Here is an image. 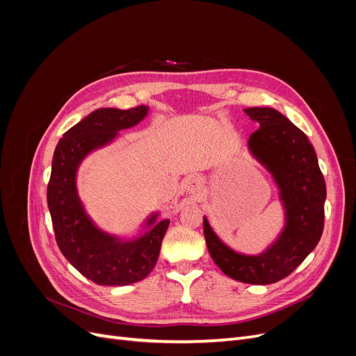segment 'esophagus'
Instances as JSON below:
<instances>
[{
  "label": "esophagus",
  "instance_id": "esophagus-1",
  "mask_svg": "<svg viewBox=\"0 0 356 356\" xmlns=\"http://www.w3.org/2000/svg\"><path fill=\"white\" fill-rule=\"evenodd\" d=\"M203 188V179L199 175H191L186 179V190L191 195H196Z\"/></svg>",
  "mask_w": 356,
  "mask_h": 356
}]
</instances>
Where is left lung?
Here are the masks:
<instances>
[{
  "label": "left lung",
  "instance_id": "1",
  "mask_svg": "<svg viewBox=\"0 0 356 356\" xmlns=\"http://www.w3.org/2000/svg\"><path fill=\"white\" fill-rule=\"evenodd\" d=\"M260 129L248 147L273 175L285 208V227L277 241L260 255H243L222 243L203 217L208 251L222 273L234 281L267 285L293 273L315 250L324 230L325 179L314 147L305 132L273 108L243 110Z\"/></svg>",
  "mask_w": 356,
  "mask_h": 356
}]
</instances>
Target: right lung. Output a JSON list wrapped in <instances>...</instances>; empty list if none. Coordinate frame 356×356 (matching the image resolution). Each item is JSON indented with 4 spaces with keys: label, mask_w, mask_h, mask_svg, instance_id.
<instances>
[{
    "label": "right lung",
    "mask_w": 356,
    "mask_h": 356,
    "mask_svg": "<svg viewBox=\"0 0 356 356\" xmlns=\"http://www.w3.org/2000/svg\"><path fill=\"white\" fill-rule=\"evenodd\" d=\"M147 111L144 105L131 110H96L63 134L53 154L47 204L58 246L83 276L98 285L123 286L147 277L157 263L169 225V220L156 222L157 213H153L147 221L152 229L138 239L122 242L92 222L75 187L81 160L111 143L118 131L141 122Z\"/></svg>",
    "instance_id": "right-lung-1"
}]
</instances>
